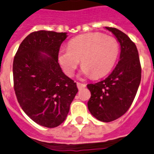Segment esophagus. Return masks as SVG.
<instances>
[{"label": "esophagus", "mask_w": 154, "mask_h": 154, "mask_svg": "<svg viewBox=\"0 0 154 154\" xmlns=\"http://www.w3.org/2000/svg\"><path fill=\"white\" fill-rule=\"evenodd\" d=\"M77 86L78 88V89L83 88L86 87V85L84 83H80V82H77Z\"/></svg>", "instance_id": "obj_1"}]
</instances>
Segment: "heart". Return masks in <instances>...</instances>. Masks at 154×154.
<instances>
[{
    "label": "heart",
    "mask_w": 154,
    "mask_h": 154,
    "mask_svg": "<svg viewBox=\"0 0 154 154\" xmlns=\"http://www.w3.org/2000/svg\"><path fill=\"white\" fill-rule=\"evenodd\" d=\"M119 53L117 40L100 33L82 34L71 40L67 49H61L59 61L64 73L72 76L81 59L84 76L99 78L114 65Z\"/></svg>",
    "instance_id": "1"
}]
</instances>
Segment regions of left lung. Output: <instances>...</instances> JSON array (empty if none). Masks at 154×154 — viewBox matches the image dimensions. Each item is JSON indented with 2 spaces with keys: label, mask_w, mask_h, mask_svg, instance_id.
<instances>
[{
  "label": "left lung",
  "mask_w": 154,
  "mask_h": 154,
  "mask_svg": "<svg viewBox=\"0 0 154 154\" xmlns=\"http://www.w3.org/2000/svg\"><path fill=\"white\" fill-rule=\"evenodd\" d=\"M106 29L120 43V59L106 79L87 85L91 91L88 108L99 121L110 122L121 117L131 106L140 84L142 69L135 43L122 31L113 27Z\"/></svg>",
  "instance_id": "left-lung-1"
}]
</instances>
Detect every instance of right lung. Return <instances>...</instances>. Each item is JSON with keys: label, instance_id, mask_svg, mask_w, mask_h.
Returning <instances> with one entry per match:
<instances>
[{"label": "right lung", "instance_id": "add662e5", "mask_svg": "<svg viewBox=\"0 0 154 154\" xmlns=\"http://www.w3.org/2000/svg\"><path fill=\"white\" fill-rule=\"evenodd\" d=\"M66 37V33L33 32L14 58V89L19 105L29 118L46 128L65 121L78 91L58 63L59 48Z\"/></svg>", "mask_w": 154, "mask_h": 154}]
</instances>
